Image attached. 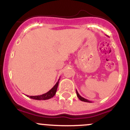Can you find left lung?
Segmentation results:
<instances>
[{
  "label": "left lung",
  "instance_id": "1",
  "mask_svg": "<svg viewBox=\"0 0 130 130\" xmlns=\"http://www.w3.org/2000/svg\"><path fill=\"white\" fill-rule=\"evenodd\" d=\"M76 93H77V97L79 98V99L80 100H81V101H83V102H89V103L91 102L89 101V100H87V99H84V98H83V97H82L79 94V93H78L77 91V90H76Z\"/></svg>",
  "mask_w": 130,
  "mask_h": 130
}]
</instances>
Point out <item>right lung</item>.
<instances>
[{
	"mask_svg": "<svg viewBox=\"0 0 130 130\" xmlns=\"http://www.w3.org/2000/svg\"><path fill=\"white\" fill-rule=\"evenodd\" d=\"M60 79H58L57 83H56L55 86L50 89L49 91H47V93H44L43 94H41V95L38 96H28L26 95L28 97L30 98L31 99H34V100H48V99H51L56 94V90H57L58 86L59 84V80Z\"/></svg>",
	"mask_w": 130,
	"mask_h": 130,
	"instance_id": "right-lung-1",
	"label": "right lung"
}]
</instances>
